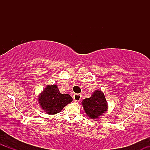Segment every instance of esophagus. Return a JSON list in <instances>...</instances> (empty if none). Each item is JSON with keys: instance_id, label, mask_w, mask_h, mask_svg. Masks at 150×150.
Segmentation results:
<instances>
[{"instance_id": "obj_1", "label": "esophagus", "mask_w": 150, "mask_h": 150, "mask_svg": "<svg viewBox=\"0 0 150 150\" xmlns=\"http://www.w3.org/2000/svg\"><path fill=\"white\" fill-rule=\"evenodd\" d=\"M81 98H82V97H81L80 94H75L73 95V99L76 101V102H79V101L81 100Z\"/></svg>"}]
</instances>
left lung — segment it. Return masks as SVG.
<instances>
[{"instance_id": "1", "label": "left lung", "mask_w": 150, "mask_h": 150, "mask_svg": "<svg viewBox=\"0 0 150 150\" xmlns=\"http://www.w3.org/2000/svg\"><path fill=\"white\" fill-rule=\"evenodd\" d=\"M82 104L86 114L92 119L101 116L108 109L107 101L101 90H96L93 92L92 97L84 99Z\"/></svg>"}]
</instances>
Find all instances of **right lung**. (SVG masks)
<instances>
[{
  "instance_id": "obj_1",
  "label": "right lung",
  "mask_w": 150,
  "mask_h": 150,
  "mask_svg": "<svg viewBox=\"0 0 150 150\" xmlns=\"http://www.w3.org/2000/svg\"><path fill=\"white\" fill-rule=\"evenodd\" d=\"M41 107L48 114H56L73 101V98L68 94L60 92L57 85H49L39 95L38 98Z\"/></svg>"
}]
</instances>
